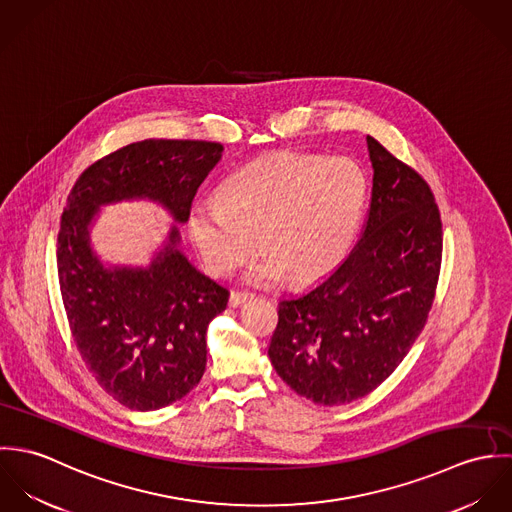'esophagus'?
Listing matches in <instances>:
<instances>
[{
	"label": "esophagus",
	"instance_id": "esophagus-1",
	"mask_svg": "<svg viewBox=\"0 0 512 512\" xmlns=\"http://www.w3.org/2000/svg\"><path fill=\"white\" fill-rule=\"evenodd\" d=\"M248 299H252V293L230 292V297H228V305H230V307H238V305L246 303Z\"/></svg>",
	"mask_w": 512,
	"mask_h": 512
}]
</instances>
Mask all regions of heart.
<instances>
[{
    "instance_id": "obj_1",
    "label": "heart",
    "mask_w": 512,
    "mask_h": 512,
    "mask_svg": "<svg viewBox=\"0 0 512 512\" xmlns=\"http://www.w3.org/2000/svg\"><path fill=\"white\" fill-rule=\"evenodd\" d=\"M220 201L189 213L191 240L213 274L244 262L258 236L264 252L246 278L311 284L333 272L353 248L368 199L365 169L349 157L276 153L228 175Z\"/></svg>"
}]
</instances>
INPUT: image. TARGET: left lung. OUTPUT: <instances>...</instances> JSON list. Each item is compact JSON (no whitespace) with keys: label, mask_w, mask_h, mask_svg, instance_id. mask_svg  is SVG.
<instances>
[{"label":"left lung","mask_w":512,"mask_h":512,"mask_svg":"<svg viewBox=\"0 0 512 512\" xmlns=\"http://www.w3.org/2000/svg\"><path fill=\"white\" fill-rule=\"evenodd\" d=\"M372 197L351 254L323 280L278 303L268 357L280 378L321 406L372 392L422 333L441 266V220L428 183L366 136Z\"/></svg>","instance_id":"8db88e82"}]
</instances>
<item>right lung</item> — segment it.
<instances>
[{
  "label": "right lung",
  "mask_w": 512,
  "mask_h": 512,
  "mask_svg": "<svg viewBox=\"0 0 512 512\" xmlns=\"http://www.w3.org/2000/svg\"><path fill=\"white\" fill-rule=\"evenodd\" d=\"M215 142L144 140L92 163L74 183L61 217L57 270L76 349L98 384L130 410H159L203 378L207 327L228 290L181 252L197 189L222 157ZM149 200L174 219L147 267L106 265L89 230L99 209Z\"/></svg>",
  "instance_id": "right-lung-1"
}]
</instances>
